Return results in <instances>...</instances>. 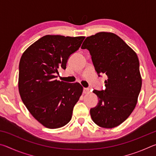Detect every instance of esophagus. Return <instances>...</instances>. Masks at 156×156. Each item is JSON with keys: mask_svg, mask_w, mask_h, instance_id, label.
<instances>
[{"mask_svg": "<svg viewBox=\"0 0 156 156\" xmlns=\"http://www.w3.org/2000/svg\"><path fill=\"white\" fill-rule=\"evenodd\" d=\"M83 93L84 94H88V93H89V88H84L83 89Z\"/></svg>", "mask_w": 156, "mask_h": 156, "instance_id": "34e87169", "label": "esophagus"}]
</instances>
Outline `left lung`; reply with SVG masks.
Listing matches in <instances>:
<instances>
[{
    "label": "left lung",
    "instance_id": "obj_1",
    "mask_svg": "<svg viewBox=\"0 0 156 156\" xmlns=\"http://www.w3.org/2000/svg\"><path fill=\"white\" fill-rule=\"evenodd\" d=\"M89 51L98 76L107 75L105 90H94L99 102L90 109L91 117L100 127H115L135 109L142 87L136 52L115 34L99 32L87 37L81 47Z\"/></svg>",
    "mask_w": 156,
    "mask_h": 156
}]
</instances>
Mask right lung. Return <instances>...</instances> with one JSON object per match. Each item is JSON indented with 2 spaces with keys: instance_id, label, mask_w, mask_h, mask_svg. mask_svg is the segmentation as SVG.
<instances>
[{
  "instance_id": "1",
  "label": "right lung",
  "mask_w": 156,
  "mask_h": 156,
  "mask_svg": "<svg viewBox=\"0 0 156 156\" xmlns=\"http://www.w3.org/2000/svg\"><path fill=\"white\" fill-rule=\"evenodd\" d=\"M85 37L46 35L23 53L19 63L18 90L33 117L49 129L62 127L72 119L73 107L83 93L78 83L57 80L69 56Z\"/></svg>"
}]
</instances>
